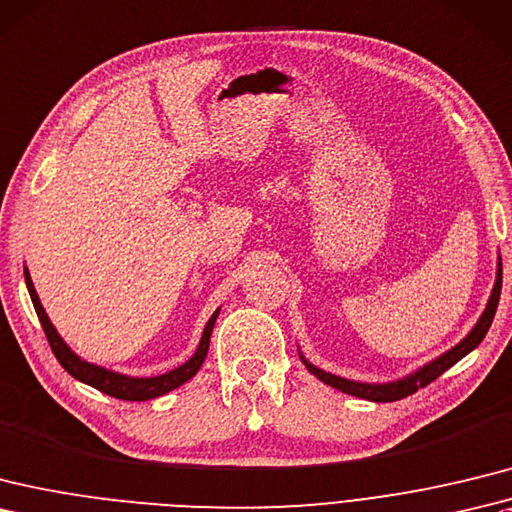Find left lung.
I'll list each match as a JSON object with an SVG mask.
<instances>
[{
    "label": "left lung",
    "instance_id": "left-lung-1",
    "mask_svg": "<svg viewBox=\"0 0 512 512\" xmlns=\"http://www.w3.org/2000/svg\"><path fill=\"white\" fill-rule=\"evenodd\" d=\"M499 292H502V261L497 264V279H495V288H493L491 299H489V303H486V310L480 316L478 325L471 329V334L460 344H456L454 349L443 353L441 358H436L434 362L423 366L421 371H417L414 375H410L406 379H399V382H392V384H360V382H351V379H342V377L320 371V368H316L314 364H310L307 360H303V362H305L307 368H310V373H314L320 379V382H325V384L334 386L342 392H347V395L362 397V399H368V401H384V403L386 401H399L403 397L412 395V392H417V388L432 384L436 377H441L447 371V368L454 366L458 360L465 358L469 351L478 347V344L484 340L486 331H489L493 318H495L497 303H499Z\"/></svg>",
    "mask_w": 512,
    "mask_h": 512
}]
</instances>
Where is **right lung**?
<instances>
[{
  "label": "right lung",
  "mask_w": 512,
  "mask_h": 512,
  "mask_svg": "<svg viewBox=\"0 0 512 512\" xmlns=\"http://www.w3.org/2000/svg\"><path fill=\"white\" fill-rule=\"evenodd\" d=\"M23 275H26V285H28L30 299L34 303V310H37L41 327L45 331V338H47V342H50L56 360L61 362V366L71 377H76V379H80V382L98 388L100 392H104V395H111L115 399H124V401H148V399H154V397H161V395H165V392H170L181 384H185L187 379H192L198 373V368L202 366V362H205V358H207L211 331H213V325H216V318H218L220 310L209 318L205 331H202V338H200L198 351L194 353V358L187 360L183 366H178V368H174V371L165 373V375L141 377V379L139 377H126V375H120V373L106 371V368H102V366H95V364L80 360L76 353H71V349L63 342V338L56 334L54 325L50 323V318H47L43 305L39 301L37 290H34L28 268H26V272H23Z\"/></svg>",
  "instance_id": "add662e5"
}]
</instances>
